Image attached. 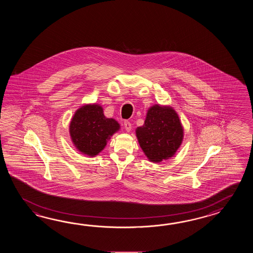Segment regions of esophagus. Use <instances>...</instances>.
Here are the masks:
<instances>
[{
  "mask_svg": "<svg viewBox=\"0 0 253 253\" xmlns=\"http://www.w3.org/2000/svg\"><path fill=\"white\" fill-rule=\"evenodd\" d=\"M124 126L125 129L129 132L130 130H131V127H132V126H131V123L129 122V121H125L124 122Z\"/></svg>",
  "mask_w": 253,
  "mask_h": 253,
  "instance_id": "esophagus-1",
  "label": "esophagus"
}]
</instances>
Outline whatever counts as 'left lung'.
<instances>
[{"label":"left lung","instance_id":"8db88e82","mask_svg":"<svg viewBox=\"0 0 253 253\" xmlns=\"http://www.w3.org/2000/svg\"><path fill=\"white\" fill-rule=\"evenodd\" d=\"M140 147L147 159L161 163L175 155L183 140V127L176 111L156 104L148 108L145 123L135 129Z\"/></svg>","mask_w":253,"mask_h":253}]
</instances>
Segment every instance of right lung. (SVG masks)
I'll use <instances>...</instances> for the list:
<instances>
[{
    "label": "right lung",
    "instance_id": "add662e5",
    "mask_svg": "<svg viewBox=\"0 0 253 253\" xmlns=\"http://www.w3.org/2000/svg\"><path fill=\"white\" fill-rule=\"evenodd\" d=\"M120 129L114 119L106 118L99 104H86L76 110L70 123V135L76 149L85 156H97Z\"/></svg>",
    "mask_w": 253,
    "mask_h": 253
}]
</instances>
